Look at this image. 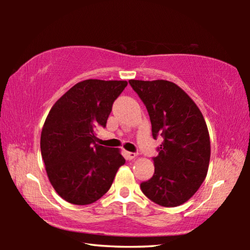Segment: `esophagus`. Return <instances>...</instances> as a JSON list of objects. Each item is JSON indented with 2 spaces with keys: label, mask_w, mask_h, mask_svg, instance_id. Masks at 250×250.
<instances>
[{
  "label": "esophagus",
  "mask_w": 250,
  "mask_h": 250,
  "mask_svg": "<svg viewBox=\"0 0 250 250\" xmlns=\"http://www.w3.org/2000/svg\"><path fill=\"white\" fill-rule=\"evenodd\" d=\"M125 155H126V159H128V160H132V159H134L135 156H137L138 154L135 153V152H125Z\"/></svg>",
  "instance_id": "esophagus-1"
}]
</instances>
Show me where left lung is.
<instances>
[{"instance_id":"8db88e82","label":"left lung","mask_w":250,"mask_h":250,"mask_svg":"<svg viewBox=\"0 0 250 250\" xmlns=\"http://www.w3.org/2000/svg\"><path fill=\"white\" fill-rule=\"evenodd\" d=\"M146 107L152 135L163 142L154 156V174L140 184L143 194L164 207L188 201L204 182L210 158L206 122L195 103L167 80H129Z\"/></svg>"}]
</instances>
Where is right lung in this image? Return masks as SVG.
<instances>
[{
	"label": "right lung",
	"mask_w": 250,
	"mask_h": 250,
	"mask_svg": "<svg viewBox=\"0 0 250 250\" xmlns=\"http://www.w3.org/2000/svg\"><path fill=\"white\" fill-rule=\"evenodd\" d=\"M126 84L125 80H83L62 96L46 118L42 158L50 184L71 204L98 201L125 163L119 149L97 145L94 130L105 128L112 104Z\"/></svg>",
	"instance_id": "right-lung-1"
}]
</instances>
